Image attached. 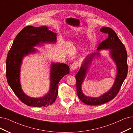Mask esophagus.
Here are the masks:
<instances>
[{
	"instance_id": "34e87169",
	"label": "esophagus",
	"mask_w": 133,
	"mask_h": 133,
	"mask_svg": "<svg viewBox=\"0 0 133 133\" xmlns=\"http://www.w3.org/2000/svg\"><path fill=\"white\" fill-rule=\"evenodd\" d=\"M79 65V63L77 61H75L73 62V63L71 65V69L72 70H75L78 68Z\"/></svg>"
}]
</instances>
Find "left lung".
Instances as JSON below:
<instances>
[{"mask_svg": "<svg viewBox=\"0 0 133 133\" xmlns=\"http://www.w3.org/2000/svg\"><path fill=\"white\" fill-rule=\"evenodd\" d=\"M100 31L102 32L108 34V37L99 44L98 50L103 49L111 50V57L117 65V73L112 88L107 93L97 98L86 96L82 93L81 85L84 80L86 72H87L88 65L91 62L92 57L96 54L90 55L86 57L84 63L81 66L80 70L76 74V78L77 81V92L79 98L82 102L89 105H101L114 99L118 94L128 73L127 53L124 45L111 28L103 27ZM97 55H99V53H97Z\"/></svg>", "mask_w": 133, "mask_h": 133, "instance_id": "1", "label": "left lung"}]
</instances>
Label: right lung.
Listing matches in <instances>:
<instances>
[{
	"mask_svg": "<svg viewBox=\"0 0 133 133\" xmlns=\"http://www.w3.org/2000/svg\"><path fill=\"white\" fill-rule=\"evenodd\" d=\"M56 34L47 26H27L18 34L9 50L6 59L7 81L15 94L25 104L35 107H47L53 104L58 94V84L65 75L70 73L69 66L64 63H54L51 66L50 89L49 93L39 98L26 96L21 89L19 71L22 58L25 55L35 52L34 46L44 42H55Z\"/></svg>",
	"mask_w": 133,
	"mask_h": 133,
	"instance_id": "right-lung-1",
	"label": "right lung"
}]
</instances>
